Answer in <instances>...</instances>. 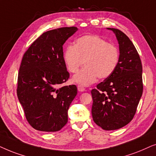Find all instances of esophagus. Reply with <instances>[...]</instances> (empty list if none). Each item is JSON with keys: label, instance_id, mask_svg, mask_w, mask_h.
I'll use <instances>...</instances> for the list:
<instances>
[{"label": "esophagus", "instance_id": "esophagus-1", "mask_svg": "<svg viewBox=\"0 0 156 156\" xmlns=\"http://www.w3.org/2000/svg\"><path fill=\"white\" fill-rule=\"evenodd\" d=\"M86 90V88H84L83 86H78V90L80 91V92H83Z\"/></svg>", "mask_w": 156, "mask_h": 156}]
</instances>
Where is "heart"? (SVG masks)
Returning a JSON list of instances; mask_svg holds the SVG:
<instances>
[{
	"instance_id": "obj_1",
	"label": "heart",
	"mask_w": 156,
	"mask_h": 156,
	"mask_svg": "<svg viewBox=\"0 0 156 156\" xmlns=\"http://www.w3.org/2000/svg\"><path fill=\"white\" fill-rule=\"evenodd\" d=\"M63 61L68 71L76 73L73 78L81 86H90L99 79H105L113 73L119 62L120 53L114 44L108 43L97 35H84L64 50Z\"/></svg>"
}]
</instances>
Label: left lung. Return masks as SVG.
<instances>
[{"label":"left lung","instance_id":"left-lung-1","mask_svg":"<svg viewBox=\"0 0 156 156\" xmlns=\"http://www.w3.org/2000/svg\"><path fill=\"white\" fill-rule=\"evenodd\" d=\"M115 34L120 58L113 74L91 90L93 121L105 130H117L129 123L142 96V63L134 45L121 30L107 28Z\"/></svg>","mask_w":156,"mask_h":156}]
</instances>
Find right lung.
<instances>
[{
  "label": "right lung",
  "mask_w": 156,
  "mask_h": 156,
  "mask_svg": "<svg viewBox=\"0 0 156 156\" xmlns=\"http://www.w3.org/2000/svg\"><path fill=\"white\" fill-rule=\"evenodd\" d=\"M77 30L73 26L46 31L23 56L17 95L26 120L36 130L58 131L67 123L68 110L77 95V87H62L70 76L63 45Z\"/></svg>",
  "instance_id": "right-lung-1"
}]
</instances>
